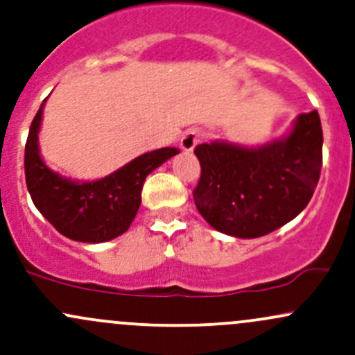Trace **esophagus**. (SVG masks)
Returning <instances> with one entry per match:
<instances>
[{"instance_id": "obj_1", "label": "esophagus", "mask_w": 355, "mask_h": 355, "mask_svg": "<svg viewBox=\"0 0 355 355\" xmlns=\"http://www.w3.org/2000/svg\"><path fill=\"white\" fill-rule=\"evenodd\" d=\"M201 140V132L198 128H189L184 132V135L181 137V148L184 152H191L194 147L200 144Z\"/></svg>"}]
</instances>
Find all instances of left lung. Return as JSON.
I'll return each instance as SVG.
<instances>
[{"label": "left lung", "mask_w": 355, "mask_h": 355, "mask_svg": "<svg viewBox=\"0 0 355 355\" xmlns=\"http://www.w3.org/2000/svg\"><path fill=\"white\" fill-rule=\"evenodd\" d=\"M318 112L301 113L291 130L255 147L213 140L194 148L201 178L193 191L198 211L215 230L257 239L300 215L322 169Z\"/></svg>", "instance_id": "1"}]
</instances>
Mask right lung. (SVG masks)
Segmentation results:
<instances>
[{"instance_id":"obj_1","label":"right lung","mask_w":355,"mask_h":355,"mask_svg":"<svg viewBox=\"0 0 355 355\" xmlns=\"http://www.w3.org/2000/svg\"><path fill=\"white\" fill-rule=\"evenodd\" d=\"M45 101L30 125L25 146V179L33 205L64 237L85 243H101L128 230L140 203L144 181L178 148L146 152L108 176L78 181L52 171L40 155L39 132Z\"/></svg>"}]
</instances>
